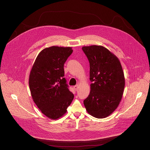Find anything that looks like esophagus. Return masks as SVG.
Listing matches in <instances>:
<instances>
[{
    "label": "esophagus",
    "instance_id": "1",
    "mask_svg": "<svg viewBox=\"0 0 150 150\" xmlns=\"http://www.w3.org/2000/svg\"><path fill=\"white\" fill-rule=\"evenodd\" d=\"M74 90H75V91H76V90H78V85H75V86L74 87Z\"/></svg>",
    "mask_w": 150,
    "mask_h": 150
}]
</instances>
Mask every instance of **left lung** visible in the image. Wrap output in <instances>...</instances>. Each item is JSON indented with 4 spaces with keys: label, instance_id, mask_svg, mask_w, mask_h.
<instances>
[{
    "label": "left lung",
    "instance_id": "obj_1",
    "mask_svg": "<svg viewBox=\"0 0 150 150\" xmlns=\"http://www.w3.org/2000/svg\"><path fill=\"white\" fill-rule=\"evenodd\" d=\"M90 62L91 91L83 104L87 112L98 119L110 115L118 107L125 88L121 63L116 55L102 46H83Z\"/></svg>",
    "mask_w": 150,
    "mask_h": 150
}]
</instances>
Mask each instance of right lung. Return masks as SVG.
<instances>
[{
	"instance_id": "1",
	"label": "right lung",
	"mask_w": 150,
	"mask_h": 150,
	"mask_svg": "<svg viewBox=\"0 0 150 150\" xmlns=\"http://www.w3.org/2000/svg\"><path fill=\"white\" fill-rule=\"evenodd\" d=\"M72 52L71 47L45 48L38 54L30 71L33 100L42 113L52 120L67 113L74 97L63 78L64 63Z\"/></svg>"
}]
</instances>
